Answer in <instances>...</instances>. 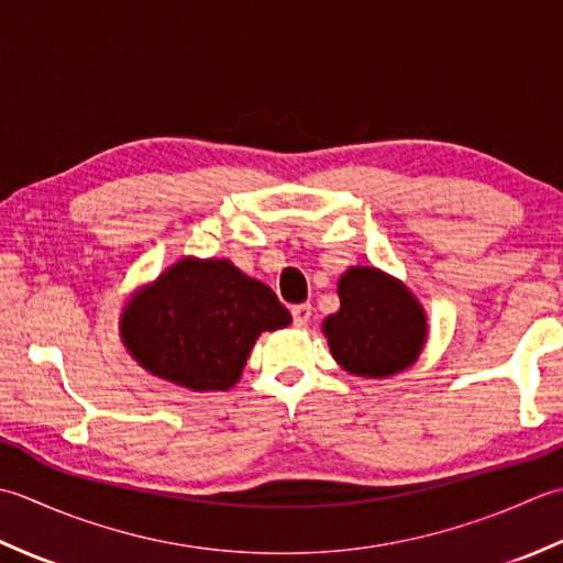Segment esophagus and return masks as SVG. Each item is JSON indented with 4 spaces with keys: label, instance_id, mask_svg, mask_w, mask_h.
<instances>
[{
    "label": "esophagus",
    "instance_id": "1",
    "mask_svg": "<svg viewBox=\"0 0 563 563\" xmlns=\"http://www.w3.org/2000/svg\"><path fill=\"white\" fill-rule=\"evenodd\" d=\"M311 313H313L311 303H298V306H291L294 325H308V320H311Z\"/></svg>",
    "mask_w": 563,
    "mask_h": 563
}]
</instances>
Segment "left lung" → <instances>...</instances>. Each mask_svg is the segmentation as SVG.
Listing matches in <instances>:
<instances>
[{
	"label": "left lung",
	"instance_id": "left-lung-1",
	"mask_svg": "<svg viewBox=\"0 0 563 563\" xmlns=\"http://www.w3.org/2000/svg\"><path fill=\"white\" fill-rule=\"evenodd\" d=\"M340 311L323 330L332 357L357 376H391L418 360L428 325L404 284L372 267H352L338 284Z\"/></svg>",
	"mask_w": 563,
	"mask_h": 563
}]
</instances>
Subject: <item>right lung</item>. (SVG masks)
I'll list each match as a JSON object with an SVG mask.
<instances>
[{
	"instance_id": "1",
	"label": "right lung",
	"mask_w": 563,
	"mask_h": 563,
	"mask_svg": "<svg viewBox=\"0 0 563 563\" xmlns=\"http://www.w3.org/2000/svg\"><path fill=\"white\" fill-rule=\"evenodd\" d=\"M289 323L277 294L228 260H181L125 306L121 335L151 374L194 391H225L260 332Z\"/></svg>"
}]
</instances>
